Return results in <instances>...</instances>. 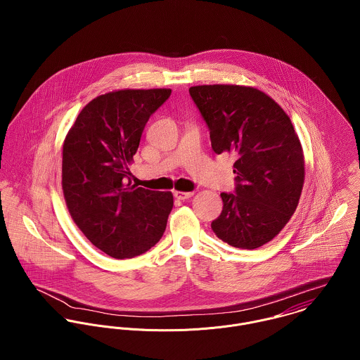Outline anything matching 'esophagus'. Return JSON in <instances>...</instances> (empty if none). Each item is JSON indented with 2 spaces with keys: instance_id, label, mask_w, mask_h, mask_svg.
I'll return each instance as SVG.
<instances>
[{
  "instance_id": "obj_1",
  "label": "esophagus",
  "mask_w": 360,
  "mask_h": 360,
  "mask_svg": "<svg viewBox=\"0 0 360 360\" xmlns=\"http://www.w3.org/2000/svg\"><path fill=\"white\" fill-rule=\"evenodd\" d=\"M194 195V193L193 191H188V193H183V191H174V197L177 198V200H181V201H184V200H188V198H191Z\"/></svg>"
}]
</instances>
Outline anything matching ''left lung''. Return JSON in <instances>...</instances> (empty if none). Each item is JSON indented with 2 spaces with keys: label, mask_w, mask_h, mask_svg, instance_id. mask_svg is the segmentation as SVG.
Returning <instances> with one entry per match:
<instances>
[{
  "label": "left lung",
  "mask_w": 360,
  "mask_h": 360,
  "mask_svg": "<svg viewBox=\"0 0 360 360\" xmlns=\"http://www.w3.org/2000/svg\"><path fill=\"white\" fill-rule=\"evenodd\" d=\"M216 154L234 162L236 190L221 193L213 233L231 247L255 250L271 241L294 214L305 162L288 115L263 91L234 84L190 87Z\"/></svg>",
  "instance_id": "1"
}]
</instances>
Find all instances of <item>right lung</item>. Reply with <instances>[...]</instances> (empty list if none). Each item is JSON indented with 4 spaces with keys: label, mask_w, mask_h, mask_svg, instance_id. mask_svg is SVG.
Masks as SVG:
<instances>
[{
    "label": "right lung",
    "mask_w": 360,
    "mask_h": 360,
    "mask_svg": "<svg viewBox=\"0 0 360 360\" xmlns=\"http://www.w3.org/2000/svg\"><path fill=\"white\" fill-rule=\"evenodd\" d=\"M170 94V89H151L98 96L82 109L65 139L66 206L87 240L109 257H139L165 233L172 193L133 186L127 165L150 116Z\"/></svg>",
    "instance_id": "obj_1"
}]
</instances>
